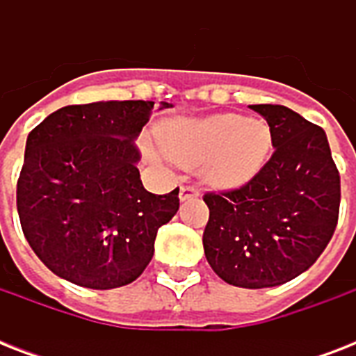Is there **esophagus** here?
<instances>
[{
	"label": "esophagus",
	"instance_id": "obj_1",
	"mask_svg": "<svg viewBox=\"0 0 356 356\" xmlns=\"http://www.w3.org/2000/svg\"><path fill=\"white\" fill-rule=\"evenodd\" d=\"M197 195H200V190L195 188V186H190V184H184V186H181V192H179V200H194Z\"/></svg>",
	"mask_w": 356,
	"mask_h": 356
}]
</instances>
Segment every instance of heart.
Listing matches in <instances>:
<instances>
[{
  "label": "heart",
  "instance_id": "b5f03b06",
  "mask_svg": "<svg viewBox=\"0 0 356 356\" xmlns=\"http://www.w3.org/2000/svg\"><path fill=\"white\" fill-rule=\"evenodd\" d=\"M168 156L184 168L203 164V177L218 188L248 183L270 159L273 134L264 120L242 114H212L179 120L161 134Z\"/></svg>",
  "mask_w": 356,
  "mask_h": 356
}]
</instances>
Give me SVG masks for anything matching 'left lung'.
Returning <instances> with one entry per match:
<instances>
[{"mask_svg":"<svg viewBox=\"0 0 356 356\" xmlns=\"http://www.w3.org/2000/svg\"><path fill=\"white\" fill-rule=\"evenodd\" d=\"M273 134V155L251 181L207 192L203 248L218 277L240 288L292 281L334 234L340 173L325 131L282 105H251Z\"/></svg>","mask_w":356,"mask_h":356,"instance_id":"left-lung-1","label":"left lung"}]
</instances>
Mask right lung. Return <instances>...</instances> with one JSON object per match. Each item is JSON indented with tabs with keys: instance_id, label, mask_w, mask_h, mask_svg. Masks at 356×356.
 Instances as JSON below:
<instances>
[{
	"instance_id": "obj_1",
	"label": "right lung",
	"mask_w": 356,
	"mask_h": 356,
	"mask_svg": "<svg viewBox=\"0 0 356 356\" xmlns=\"http://www.w3.org/2000/svg\"><path fill=\"white\" fill-rule=\"evenodd\" d=\"M153 105H68L27 136L16 207L27 242L55 275L111 290L149 264L156 231L179 211V188L151 194L136 168L134 140Z\"/></svg>"
}]
</instances>
